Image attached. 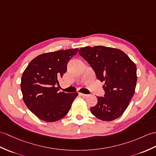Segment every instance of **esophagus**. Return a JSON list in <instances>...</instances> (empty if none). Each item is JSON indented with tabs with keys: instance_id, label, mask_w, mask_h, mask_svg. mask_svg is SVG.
<instances>
[{
	"instance_id": "1",
	"label": "esophagus",
	"mask_w": 156,
	"mask_h": 156,
	"mask_svg": "<svg viewBox=\"0 0 156 156\" xmlns=\"http://www.w3.org/2000/svg\"><path fill=\"white\" fill-rule=\"evenodd\" d=\"M79 95L82 96V97H87V96H88V94H82V93H80V92L79 93Z\"/></svg>"
}]
</instances>
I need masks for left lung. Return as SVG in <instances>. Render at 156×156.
<instances>
[{
	"instance_id": "8db88e82",
	"label": "left lung",
	"mask_w": 156,
	"mask_h": 156,
	"mask_svg": "<svg viewBox=\"0 0 156 156\" xmlns=\"http://www.w3.org/2000/svg\"><path fill=\"white\" fill-rule=\"evenodd\" d=\"M78 53L94 70L97 78L104 82V97L98 96L91 113L102 121H112L123 114L135 92L137 68L121 50L104 46H86Z\"/></svg>"
}]
</instances>
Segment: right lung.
Segmentation results:
<instances>
[{"mask_svg":"<svg viewBox=\"0 0 156 156\" xmlns=\"http://www.w3.org/2000/svg\"><path fill=\"white\" fill-rule=\"evenodd\" d=\"M78 48L40 54L23 72L20 88L27 108L46 122L64 118L78 94L59 92L58 80L67 70V64ZM60 87V86H59Z\"/></svg>","mask_w":156,"mask_h":156,"instance_id":"obj_1","label":"right lung"}]
</instances>
